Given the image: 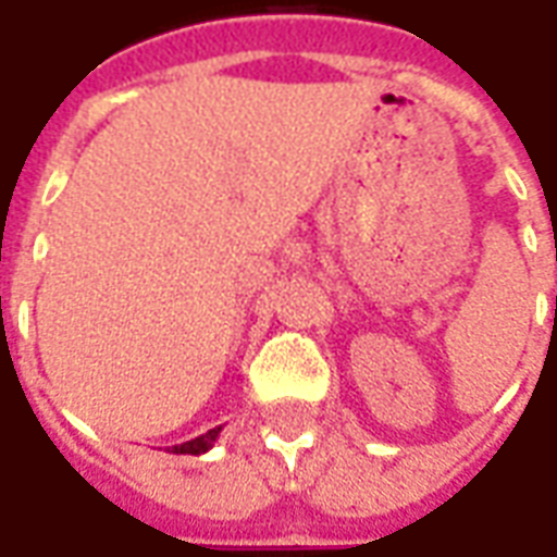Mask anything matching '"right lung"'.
Returning <instances> with one entry per match:
<instances>
[{"instance_id": "add662e5", "label": "right lung", "mask_w": 557, "mask_h": 557, "mask_svg": "<svg viewBox=\"0 0 557 557\" xmlns=\"http://www.w3.org/2000/svg\"><path fill=\"white\" fill-rule=\"evenodd\" d=\"M223 426H214V430H208L206 435H196V438H190V442L184 444H172L170 454H190V456H202L208 454L211 447H214V442H218V435Z\"/></svg>"}]
</instances>
